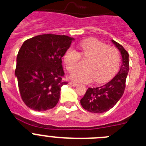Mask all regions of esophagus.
I'll return each instance as SVG.
<instances>
[{
    "instance_id": "obj_1",
    "label": "esophagus",
    "mask_w": 146,
    "mask_h": 146,
    "mask_svg": "<svg viewBox=\"0 0 146 146\" xmlns=\"http://www.w3.org/2000/svg\"><path fill=\"white\" fill-rule=\"evenodd\" d=\"M69 84H70L71 86H77V83H76V82H72V81H71V82H69Z\"/></svg>"
}]
</instances>
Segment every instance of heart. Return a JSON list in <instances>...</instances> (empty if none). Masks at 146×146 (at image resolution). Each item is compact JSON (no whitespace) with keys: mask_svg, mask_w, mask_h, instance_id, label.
<instances>
[{"mask_svg":"<svg viewBox=\"0 0 146 146\" xmlns=\"http://www.w3.org/2000/svg\"><path fill=\"white\" fill-rule=\"evenodd\" d=\"M80 47V54L73 48H69L64 53V64L70 72L77 67L80 55L89 59L85 66L86 69H77L71 74V78L81 82H90L95 79L97 83L106 82L111 79L119 67V51L94 38L82 41Z\"/></svg>","mask_w":146,"mask_h":146,"instance_id":"1","label":"heart"}]
</instances>
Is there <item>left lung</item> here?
Listing matches in <instances>:
<instances>
[{
    "label": "left lung",
    "instance_id": "left-lung-1",
    "mask_svg": "<svg viewBox=\"0 0 146 146\" xmlns=\"http://www.w3.org/2000/svg\"><path fill=\"white\" fill-rule=\"evenodd\" d=\"M111 42L121 52L122 64L118 73L111 80L100 87L88 88L84 96L80 99L82 108L93 113H102L113 108L123 96L126 87L129 68V54L122 45L114 40Z\"/></svg>",
    "mask_w": 146,
    "mask_h": 146
}]
</instances>
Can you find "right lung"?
<instances>
[{"label": "right lung", "mask_w": 146, "mask_h": 146, "mask_svg": "<svg viewBox=\"0 0 146 146\" xmlns=\"http://www.w3.org/2000/svg\"><path fill=\"white\" fill-rule=\"evenodd\" d=\"M74 38L55 34L26 40L17 57L15 76L23 101L35 111L52 109L60 99L64 72L62 57Z\"/></svg>", "instance_id": "obj_1"}]
</instances>
